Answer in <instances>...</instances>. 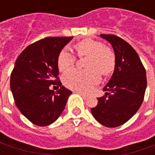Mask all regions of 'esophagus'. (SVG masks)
I'll list each match as a JSON object with an SVG mask.
<instances>
[{"instance_id": "1", "label": "esophagus", "mask_w": 155, "mask_h": 155, "mask_svg": "<svg viewBox=\"0 0 155 155\" xmlns=\"http://www.w3.org/2000/svg\"><path fill=\"white\" fill-rule=\"evenodd\" d=\"M78 94H80V95H81L82 97L84 98V99H86V98L88 97V95L87 94H83V93H81V92H77Z\"/></svg>"}]
</instances>
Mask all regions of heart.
Returning <instances> with one entry per match:
<instances>
[{
    "label": "heart",
    "mask_w": 155,
    "mask_h": 155,
    "mask_svg": "<svg viewBox=\"0 0 155 155\" xmlns=\"http://www.w3.org/2000/svg\"><path fill=\"white\" fill-rule=\"evenodd\" d=\"M78 56L86 57L85 71L72 69L64 74L63 84L74 91L85 92L101 80L100 73L108 75L114 71L115 55L110 48L104 46L103 43L94 40H84L74 45ZM75 56L73 53L64 49L60 52L57 59L59 71H68L74 64Z\"/></svg>",
    "instance_id": "obj_1"
}]
</instances>
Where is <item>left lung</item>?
I'll return each mask as SVG.
<instances>
[{"mask_svg":"<svg viewBox=\"0 0 155 155\" xmlns=\"http://www.w3.org/2000/svg\"><path fill=\"white\" fill-rule=\"evenodd\" d=\"M112 45L115 55L114 73L91 108L94 119L102 125L114 128L134 116L143 103L147 86L146 71L140 56L128 42L114 35L101 34Z\"/></svg>","mask_w":155,"mask_h":155,"instance_id":"left-lung-1","label":"left lung"}]
</instances>
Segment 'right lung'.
Listing matches in <instances>:
<instances>
[{
	"mask_svg": "<svg viewBox=\"0 0 155 155\" xmlns=\"http://www.w3.org/2000/svg\"><path fill=\"white\" fill-rule=\"evenodd\" d=\"M73 37H46L30 45L16 59L11 74V91L15 105L37 126L54 123L72 94L59 81L58 55ZM51 84L61 86L57 92Z\"/></svg>",
	"mask_w": 155,
	"mask_h": 155,
	"instance_id": "obj_1",
	"label": "right lung"
}]
</instances>
